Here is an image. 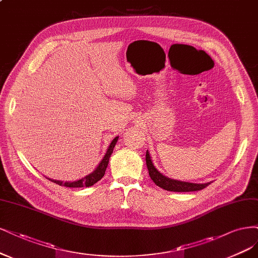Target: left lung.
I'll use <instances>...</instances> for the list:
<instances>
[{
	"label": "left lung",
	"instance_id": "1",
	"mask_svg": "<svg viewBox=\"0 0 258 258\" xmlns=\"http://www.w3.org/2000/svg\"><path fill=\"white\" fill-rule=\"evenodd\" d=\"M146 165L148 168V173L152 180L160 188H162L166 191H173V192H191V191H199L206 188L207 185L210 184V182L206 183H194V182H188V181H181L177 179L168 178L167 176L160 173L155 164L153 163L152 157L149 155V152H146Z\"/></svg>",
	"mask_w": 258,
	"mask_h": 258
}]
</instances>
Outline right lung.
I'll list each match as a JSON object with an SVG mask.
<instances>
[{
    "mask_svg": "<svg viewBox=\"0 0 258 258\" xmlns=\"http://www.w3.org/2000/svg\"><path fill=\"white\" fill-rule=\"evenodd\" d=\"M118 138L119 137H116V138H114L112 140L111 144L109 145L108 149H106V152H105L102 160L99 162V164L97 165V167L95 168V170L91 174L84 176L83 178L75 180V181L56 180V179L48 178V177H47V178L49 180H51L52 182H55V183H57L59 185H63V186H68V188H82V186H91V185L95 184L97 181H99L102 178V177L104 176L106 166H108V164H109L110 157H111V155L113 153V149H114L115 145H116V143H117Z\"/></svg>",
    "mask_w": 258,
    "mask_h": 258,
    "instance_id": "right-lung-1",
    "label": "right lung"
}]
</instances>
